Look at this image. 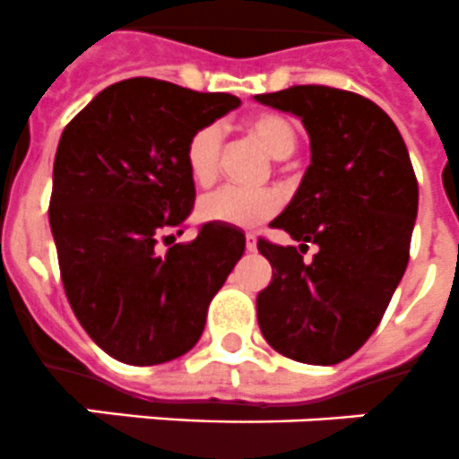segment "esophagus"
<instances>
[{"label": "esophagus", "instance_id": "esophagus-1", "mask_svg": "<svg viewBox=\"0 0 459 459\" xmlns=\"http://www.w3.org/2000/svg\"><path fill=\"white\" fill-rule=\"evenodd\" d=\"M245 247H247V252H255L256 249V238L252 236V233H247V236H245Z\"/></svg>", "mask_w": 459, "mask_h": 459}]
</instances>
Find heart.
I'll return each instance as SVG.
<instances>
[{
  "label": "heart",
  "instance_id": "heart-1",
  "mask_svg": "<svg viewBox=\"0 0 459 459\" xmlns=\"http://www.w3.org/2000/svg\"><path fill=\"white\" fill-rule=\"evenodd\" d=\"M245 129L273 160H288L297 145L299 132L288 115L259 113L245 122ZM221 129L204 125L191 134L186 143V169L197 186H210L219 174L221 160ZM281 210V195L275 191H242V188H219L197 203V217L207 223H221L233 229H255Z\"/></svg>",
  "mask_w": 459,
  "mask_h": 459
}]
</instances>
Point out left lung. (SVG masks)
<instances>
[{
	"label": "left lung",
	"instance_id": "obj_1",
	"mask_svg": "<svg viewBox=\"0 0 459 459\" xmlns=\"http://www.w3.org/2000/svg\"><path fill=\"white\" fill-rule=\"evenodd\" d=\"M259 103L297 115L311 139V165L271 221L301 242L259 240L273 278L256 297V318L275 351L334 365L368 342L403 278L417 219V178L389 115L344 89L299 84ZM319 247L314 263L303 249Z\"/></svg>",
	"mask_w": 459,
	"mask_h": 459
}]
</instances>
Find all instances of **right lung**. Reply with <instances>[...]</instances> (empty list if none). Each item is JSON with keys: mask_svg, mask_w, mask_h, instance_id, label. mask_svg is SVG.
Returning a JSON list of instances; mask_svg holds the SVG:
<instances>
[{"mask_svg": "<svg viewBox=\"0 0 459 459\" xmlns=\"http://www.w3.org/2000/svg\"><path fill=\"white\" fill-rule=\"evenodd\" d=\"M238 106V96L134 77L103 89L63 129L48 203L63 288L89 337L122 363L191 351L245 252V233L221 223L158 247L193 210L191 134Z\"/></svg>", "mask_w": 459, "mask_h": 459, "instance_id": "add662e5", "label": "right lung"}]
</instances>
